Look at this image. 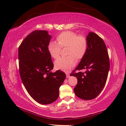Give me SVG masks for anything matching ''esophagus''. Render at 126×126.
I'll list each match as a JSON object with an SVG mask.
<instances>
[{
    "label": "esophagus",
    "mask_w": 126,
    "mask_h": 126,
    "mask_svg": "<svg viewBox=\"0 0 126 126\" xmlns=\"http://www.w3.org/2000/svg\"><path fill=\"white\" fill-rule=\"evenodd\" d=\"M69 76H70V75H69V73H66V77H67V78H69Z\"/></svg>",
    "instance_id": "1"
}]
</instances>
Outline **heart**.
Listing matches in <instances>:
<instances>
[{
    "label": "heart",
    "mask_w": 126,
    "mask_h": 126,
    "mask_svg": "<svg viewBox=\"0 0 126 126\" xmlns=\"http://www.w3.org/2000/svg\"><path fill=\"white\" fill-rule=\"evenodd\" d=\"M57 43L50 42L48 46V52L52 58H58L61 48L67 47L66 57H61L54 62L55 67L58 69L67 71L73 68L77 61L82 59L86 55L88 48V41L86 36L79 35L71 31L61 33L57 37Z\"/></svg>",
    "instance_id": "1"
}]
</instances>
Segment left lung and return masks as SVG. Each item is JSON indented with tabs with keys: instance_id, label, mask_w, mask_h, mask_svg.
Masks as SVG:
<instances>
[{
	"instance_id": "obj_1",
	"label": "left lung",
	"mask_w": 126,
	"mask_h": 126,
	"mask_svg": "<svg viewBox=\"0 0 126 126\" xmlns=\"http://www.w3.org/2000/svg\"><path fill=\"white\" fill-rule=\"evenodd\" d=\"M88 48L78 67L70 74L76 77L78 83L74 91L78 97L84 100L95 98L101 92L107 79L110 63L108 51L103 40L97 34L87 35ZM85 69V72H75Z\"/></svg>"
}]
</instances>
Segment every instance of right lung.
<instances>
[{"instance_id": "right-lung-1", "label": "right lung", "mask_w": 126, "mask_h": 126, "mask_svg": "<svg viewBox=\"0 0 126 126\" xmlns=\"http://www.w3.org/2000/svg\"><path fill=\"white\" fill-rule=\"evenodd\" d=\"M50 38L47 31L36 30L23 40L18 49L21 79L29 95L42 104L56 101L66 77L60 70L50 72L54 67L48 50Z\"/></svg>"}]
</instances>
